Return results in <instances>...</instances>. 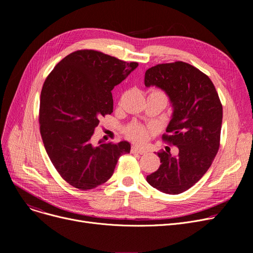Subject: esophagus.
<instances>
[{"label":"esophagus","instance_id":"esophagus-1","mask_svg":"<svg viewBox=\"0 0 253 253\" xmlns=\"http://www.w3.org/2000/svg\"><path fill=\"white\" fill-rule=\"evenodd\" d=\"M131 153L144 155V154H147V151H144L143 149H140V148H138V147H132V148H131Z\"/></svg>","mask_w":253,"mask_h":253}]
</instances>
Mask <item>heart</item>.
<instances>
[{"label": "heart", "mask_w": 253, "mask_h": 253, "mask_svg": "<svg viewBox=\"0 0 253 253\" xmlns=\"http://www.w3.org/2000/svg\"><path fill=\"white\" fill-rule=\"evenodd\" d=\"M152 93H157V94H160L162 96H165L164 93L160 90H153ZM125 135L132 139L133 141H136V142H142L144 141L145 139L148 138L149 136V130L145 128L144 126L138 124V123H132L130 124L129 126L126 127L125 129Z\"/></svg>", "instance_id": "obj_1"}]
</instances>
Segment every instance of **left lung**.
<instances>
[{
	"label": "left lung",
	"instance_id": "8db88e82",
	"mask_svg": "<svg viewBox=\"0 0 253 253\" xmlns=\"http://www.w3.org/2000/svg\"><path fill=\"white\" fill-rule=\"evenodd\" d=\"M144 85L168 95L173 112L163 139L179 151L176 157L158 153L161 165L147 181L162 193L177 195L200 180L213 162L219 149L222 105L209 77L187 62L153 66L145 72Z\"/></svg>",
	"mask_w": 253,
	"mask_h": 253
}]
</instances>
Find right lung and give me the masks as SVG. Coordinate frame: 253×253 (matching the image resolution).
<instances>
[{
    "mask_svg": "<svg viewBox=\"0 0 253 253\" xmlns=\"http://www.w3.org/2000/svg\"><path fill=\"white\" fill-rule=\"evenodd\" d=\"M94 50H78L59 61L41 92L39 123L45 150L60 176L82 191L109 180L130 143H91L99 118L113 113L112 90L137 68Z\"/></svg>",
    "mask_w": 253,
    "mask_h": 253,
    "instance_id": "1",
    "label": "right lung"
}]
</instances>
